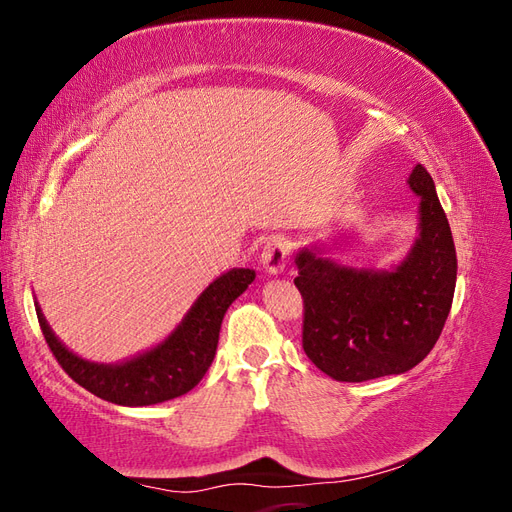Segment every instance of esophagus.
Here are the masks:
<instances>
[{
	"label": "esophagus",
	"mask_w": 512,
	"mask_h": 512,
	"mask_svg": "<svg viewBox=\"0 0 512 512\" xmlns=\"http://www.w3.org/2000/svg\"><path fill=\"white\" fill-rule=\"evenodd\" d=\"M288 256H290V243L284 237H273L262 247V267H265L269 273H282L284 267L288 265Z\"/></svg>",
	"instance_id": "34e87169"
}]
</instances>
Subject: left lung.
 <instances>
[{"label": "left lung", "mask_w": 512, "mask_h": 512, "mask_svg": "<svg viewBox=\"0 0 512 512\" xmlns=\"http://www.w3.org/2000/svg\"><path fill=\"white\" fill-rule=\"evenodd\" d=\"M410 188L421 196V237L395 271L339 267L307 250L297 256L303 350L337 382L404 374L436 346L451 312L455 243L423 164L412 170Z\"/></svg>", "instance_id": "8db88e82"}]
</instances>
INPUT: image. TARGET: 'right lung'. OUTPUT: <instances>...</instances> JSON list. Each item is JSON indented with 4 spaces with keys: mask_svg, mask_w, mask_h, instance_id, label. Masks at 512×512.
I'll return each instance as SVG.
<instances>
[{
    "mask_svg": "<svg viewBox=\"0 0 512 512\" xmlns=\"http://www.w3.org/2000/svg\"><path fill=\"white\" fill-rule=\"evenodd\" d=\"M252 269H232L200 294L190 314L164 344L121 365L79 359L46 324L36 307L42 335L61 369L83 389L119 406H151L192 391L203 380L218 348L226 309L254 282Z\"/></svg>",
    "mask_w": 512,
    "mask_h": 512,
    "instance_id": "right-lung-1",
    "label": "right lung"
}]
</instances>
